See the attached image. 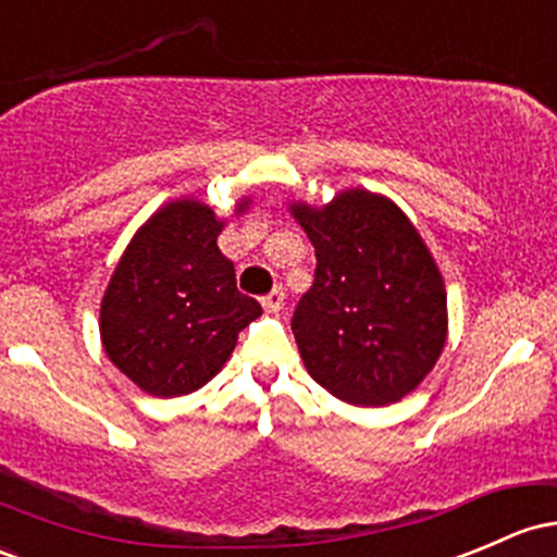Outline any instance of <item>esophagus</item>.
<instances>
[{"label": "esophagus", "instance_id": "34e87169", "mask_svg": "<svg viewBox=\"0 0 557 557\" xmlns=\"http://www.w3.org/2000/svg\"><path fill=\"white\" fill-rule=\"evenodd\" d=\"M281 305H284V289H281V286H276V289H271L265 297H262V308L278 310Z\"/></svg>", "mask_w": 557, "mask_h": 557}]
</instances>
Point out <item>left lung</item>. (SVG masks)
Masks as SVG:
<instances>
[{
	"mask_svg": "<svg viewBox=\"0 0 557 557\" xmlns=\"http://www.w3.org/2000/svg\"><path fill=\"white\" fill-rule=\"evenodd\" d=\"M292 214L315 249L313 286L292 315L308 374L356 406H387L433 372L446 345L444 276L400 209L350 188Z\"/></svg>",
	"mask_w": 557,
	"mask_h": 557,
	"instance_id": "obj_1",
	"label": "left lung"
}]
</instances>
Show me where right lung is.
Returning <instances> with one entry per match:
<instances>
[{
    "mask_svg": "<svg viewBox=\"0 0 557 557\" xmlns=\"http://www.w3.org/2000/svg\"><path fill=\"white\" fill-rule=\"evenodd\" d=\"M249 201H238L244 212ZM223 220L205 201H170L124 249L100 302V339L113 367L148 396L199 391L228 361L238 332L262 313L236 289L220 252Z\"/></svg>",
    "mask_w": 557,
    "mask_h": 557,
    "instance_id": "right-lung-1",
    "label": "right lung"
}]
</instances>
